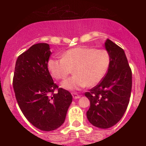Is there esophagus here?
Segmentation results:
<instances>
[{"mask_svg": "<svg viewBox=\"0 0 146 146\" xmlns=\"http://www.w3.org/2000/svg\"><path fill=\"white\" fill-rule=\"evenodd\" d=\"M72 95H73V99H79V98H80V95H78V93H72Z\"/></svg>", "mask_w": 146, "mask_h": 146, "instance_id": "1", "label": "esophagus"}]
</instances>
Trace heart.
<instances>
[{"label": "heart", "mask_w": 146, "mask_h": 146, "mask_svg": "<svg viewBox=\"0 0 146 146\" xmlns=\"http://www.w3.org/2000/svg\"><path fill=\"white\" fill-rule=\"evenodd\" d=\"M110 64V53L106 49L77 47L64 53L61 59H50L48 67L57 80L66 78L73 68L74 75L61 85L65 89L76 90L98 84L104 78Z\"/></svg>", "instance_id": "1"}]
</instances>
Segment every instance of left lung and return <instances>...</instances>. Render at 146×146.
Instances as JSON below:
<instances>
[{"label": "left lung", "instance_id": "obj_1", "mask_svg": "<svg viewBox=\"0 0 146 146\" xmlns=\"http://www.w3.org/2000/svg\"><path fill=\"white\" fill-rule=\"evenodd\" d=\"M110 64L100 84L85 93L90 100L86 112L88 121L100 128H109L120 121L129 104L132 90V71L125 52L110 40L105 42Z\"/></svg>", "mask_w": 146, "mask_h": 146}]
</instances>
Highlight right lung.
<instances>
[{
    "instance_id": "obj_1",
    "label": "right lung",
    "mask_w": 146,
    "mask_h": 146,
    "mask_svg": "<svg viewBox=\"0 0 146 146\" xmlns=\"http://www.w3.org/2000/svg\"><path fill=\"white\" fill-rule=\"evenodd\" d=\"M51 54L46 43L33 44L18 56L13 86L18 104L27 119L37 128L51 131L64 122L72 95L58 88L48 70ZM56 89L58 93H54Z\"/></svg>"
}]
</instances>
